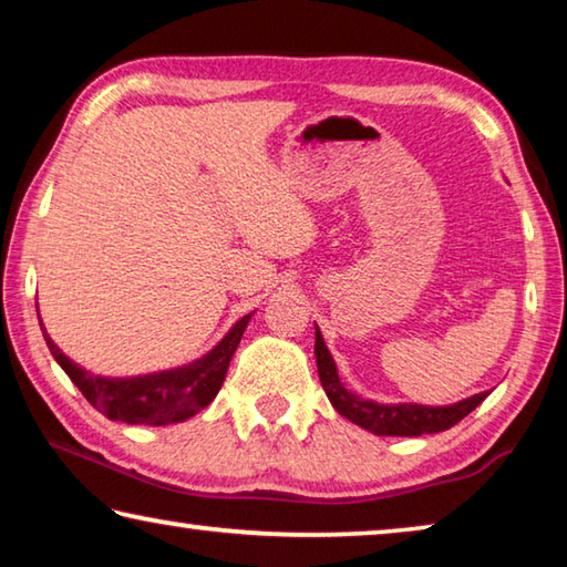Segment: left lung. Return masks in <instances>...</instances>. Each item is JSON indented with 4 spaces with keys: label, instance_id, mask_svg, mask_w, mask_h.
Wrapping results in <instances>:
<instances>
[{
    "label": "left lung",
    "instance_id": "1",
    "mask_svg": "<svg viewBox=\"0 0 567 567\" xmlns=\"http://www.w3.org/2000/svg\"><path fill=\"white\" fill-rule=\"evenodd\" d=\"M315 358H318V372L322 390L328 392L332 408L348 417L354 425L370 430L372 435H392V437H417L430 433H443L457 425L460 420L470 415L480 402H483L491 392H477V395L460 400L455 405H412V402H400V405H382L375 400H364L354 395L340 382L338 368L322 340V332L315 328Z\"/></svg>",
    "mask_w": 567,
    "mask_h": 567
}]
</instances>
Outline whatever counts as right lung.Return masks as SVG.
Returning a JSON list of instances; mask_svg holds the SVG:
<instances>
[{
	"label": "right lung",
	"instance_id": "add662e5",
	"mask_svg": "<svg viewBox=\"0 0 567 567\" xmlns=\"http://www.w3.org/2000/svg\"><path fill=\"white\" fill-rule=\"evenodd\" d=\"M249 320H252V312L239 318L233 324V330L199 360L137 378L94 375V372L80 368V364L66 358L47 330H42L54 360L80 388L82 395L90 400V405L97 408L104 417L130 422V425H172V422L197 415L199 410H205L217 398L227 375L229 360H233Z\"/></svg>",
	"mask_w": 567,
	"mask_h": 567
}]
</instances>
